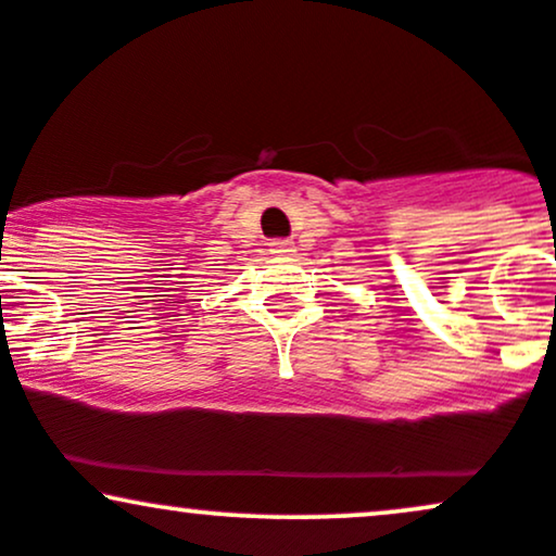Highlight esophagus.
<instances>
[{
    "instance_id": "obj_1",
    "label": "esophagus",
    "mask_w": 556,
    "mask_h": 556,
    "mask_svg": "<svg viewBox=\"0 0 556 556\" xmlns=\"http://www.w3.org/2000/svg\"><path fill=\"white\" fill-rule=\"evenodd\" d=\"M269 251L274 253V256H282V258H287V256H292V253H295V245H292V240H271L269 242Z\"/></svg>"
}]
</instances>
